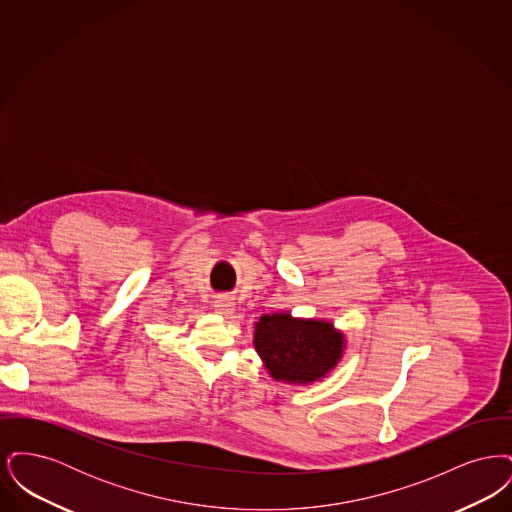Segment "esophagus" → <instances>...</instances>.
I'll list each match as a JSON object with an SVG mask.
<instances>
[{
  "instance_id": "obj_1",
  "label": "esophagus",
  "mask_w": 512,
  "mask_h": 512,
  "mask_svg": "<svg viewBox=\"0 0 512 512\" xmlns=\"http://www.w3.org/2000/svg\"><path fill=\"white\" fill-rule=\"evenodd\" d=\"M215 311L219 315H230L234 313V301L228 297V295H222L217 301H215Z\"/></svg>"
}]
</instances>
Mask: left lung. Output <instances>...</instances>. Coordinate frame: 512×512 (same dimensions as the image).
Returning a JSON list of instances; mask_svg holds the SVG:
<instances>
[{
    "instance_id": "1",
    "label": "left lung",
    "mask_w": 512,
    "mask_h": 512,
    "mask_svg": "<svg viewBox=\"0 0 512 512\" xmlns=\"http://www.w3.org/2000/svg\"><path fill=\"white\" fill-rule=\"evenodd\" d=\"M253 343L272 378L288 384H311L338 365L343 334L330 322L274 313L255 324Z\"/></svg>"
}]
</instances>
